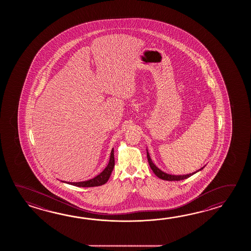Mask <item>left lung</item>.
<instances>
[{
    "label": "left lung",
    "instance_id": "1",
    "mask_svg": "<svg viewBox=\"0 0 251 251\" xmlns=\"http://www.w3.org/2000/svg\"><path fill=\"white\" fill-rule=\"evenodd\" d=\"M147 159H148V162H149L150 167H151V171L154 172L155 175L158 176V177H160L161 179H163V180H168V181H178V180H182V179H185V178H187V177H189V176H192L194 175L195 173H197L199 171H201V170H203V168H201L200 170H198V171H196V172H193V173H190V174H187V175H171V174H168V173H165V172H163L162 171H160V169L158 168V167H156L154 163L152 162V160L151 159V157H150L149 152H148V151H147Z\"/></svg>",
    "mask_w": 251,
    "mask_h": 251
}]
</instances>
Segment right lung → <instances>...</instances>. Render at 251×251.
<instances>
[{
	"mask_svg": "<svg viewBox=\"0 0 251 251\" xmlns=\"http://www.w3.org/2000/svg\"><path fill=\"white\" fill-rule=\"evenodd\" d=\"M114 166H115V158H114V149L111 151V153H110V159L108 161V164L107 167L104 169V171H102L100 174H99L98 176L89 179V180H86V181H80V182H67V181H62L64 183H67L70 185H73V186H76V187H99V186H102L104 185L105 183H107L109 176L112 173L113 169H114Z\"/></svg>",
	"mask_w": 251,
	"mask_h": 251,
	"instance_id": "right-lung-1",
	"label": "right lung"
}]
</instances>
